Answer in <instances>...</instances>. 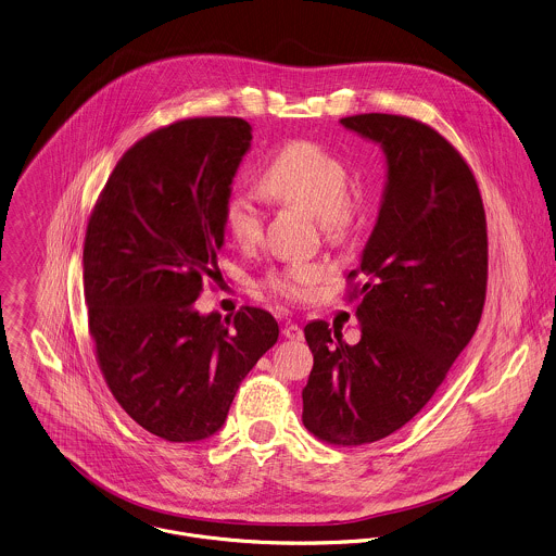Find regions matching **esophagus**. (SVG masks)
Returning <instances> with one entry per match:
<instances>
[{
    "label": "esophagus",
    "instance_id": "esophagus-1",
    "mask_svg": "<svg viewBox=\"0 0 556 556\" xmlns=\"http://www.w3.org/2000/svg\"><path fill=\"white\" fill-rule=\"evenodd\" d=\"M281 333L286 339H292V341H301L305 334H303V329L299 327V325H294V323H286L283 325V329H281Z\"/></svg>",
    "mask_w": 556,
    "mask_h": 556
}]
</instances>
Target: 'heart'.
<instances>
[{
    "mask_svg": "<svg viewBox=\"0 0 556 556\" xmlns=\"http://www.w3.org/2000/svg\"><path fill=\"white\" fill-rule=\"evenodd\" d=\"M348 167L314 141L286 143L262 174V191L283 204L299 206L329 233H341L350 222ZM223 225L229 238L242 247L253 244L264 225L257 202L242 189H231L223 202ZM320 281V268L314 264H290L268 275V288L286 299H307Z\"/></svg>",
    "mask_w": 556,
    "mask_h": 556,
    "instance_id": "heart-1",
    "label": "heart"
}]
</instances>
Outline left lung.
Returning a JSON list of instances; mask_svg holds the SVG:
<instances>
[{"label":"left lung","mask_w":556,"mask_h":556,"mask_svg":"<svg viewBox=\"0 0 556 556\" xmlns=\"http://www.w3.org/2000/svg\"><path fill=\"white\" fill-rule=\"evenodd\" d=\"M378 143L387 182L363 249L361 339L348 345L327 323H309L314 369L303 424L343 446L380 441L406 426L437 393L477 331L488 283L481 193L459 152L424 122L361 113L339 119Z\"/></svg>","instance_id":"obj_1"}]
</instances>
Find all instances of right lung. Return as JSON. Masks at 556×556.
<instances>
[{
  "mask_svg": "<svg viewBox=\"0 0 556 556\" xmlns=\"http://www.w3.org/2000/svg\"><path fill=\"white\" fill-rule=\"evenodd\" d=\"M242 117H191L139 139L117 161L84 244V294L105 382L150 434H217L233 395L279 337L275 318L195 309L219 273L223 202L251 148Z\"/></svg>",
  "mask_w": 556,
  "mask_h": 556,
  "instance_id": "1",
  "label": "right lung"
}]
</instances>
